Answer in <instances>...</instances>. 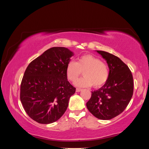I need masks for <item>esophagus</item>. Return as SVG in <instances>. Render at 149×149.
Returning <instances> with one entry per match:
<instances>
[{"instance_id":"esophagus-1","label":"esophagus","mask_w":149,"mask_h":149,"mask_svg":"<svg viewBox=\"0 0 149 149\" xmlns=\"http://www.w3.org/2000/svg\"><path fill=\"white\" fill-rule=\"evenodd\" d=\"M81 89H80V88H76V92H80L81 91Z\"/></svg>"}]
</instances>
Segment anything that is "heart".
Masks as SVG:
<instances>
[{"instance_id": "1", "label": "heart", "mask_w": 149, "mask_h": 149, "mask_svg": "<svg viewBox=\"0 0 149 149\" xmlns=\"http://www.w3.org/2000/svg\"><path fill=\"white\" fill-rule=\"evenodd\" d=\"M83 72L84 76L76 81L78 87L100 88L104 84L109 78V68L105 63L90 54L80 56L77 62L70 61L66 69L67 78L74 82Z\"/></svg>"}]
</instances>
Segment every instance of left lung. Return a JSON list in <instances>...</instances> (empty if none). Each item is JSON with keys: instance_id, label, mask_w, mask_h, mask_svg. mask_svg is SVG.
Returning <instances> with one entry per match:
<instances>
[{"instance_id": "1", "label": "left lung", "mask_w": 149, "mask_h": 149, "mask_svg": "<svg viewBox=\"0 0 149 149\" xmlns=\"http://www.w3.org/2000/svg\"><path fill=\"white\" fill-rule=\"evenodd\" d=\"M96 51L106 61L109 74L101 88L91 91L86 107L97 119L109 120L122 113L131 100L133 77L129 67L119 58L106 52Z\"/></svg>"}]
</instances>
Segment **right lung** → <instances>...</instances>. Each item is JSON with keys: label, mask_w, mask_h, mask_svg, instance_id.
Wrapping results in <instances>:
<instances>
[{"label": "right lung", "mask_w": 149, "mask_h": 149, "mask_svg": "<svg viewBox=\"0 0 149 149\" xmlns=\"http://www.w3.org/2000/svg\"><path fill=\"white\" fill-rule=\"evenodd\" d=\"M74 53L53 47L26 68L20 85V101L26 114L40 124L54 123L64 114L76 88L67 79L66 66Z\"/></svg>", "instance_id": "obj_1"}]
</instances>
